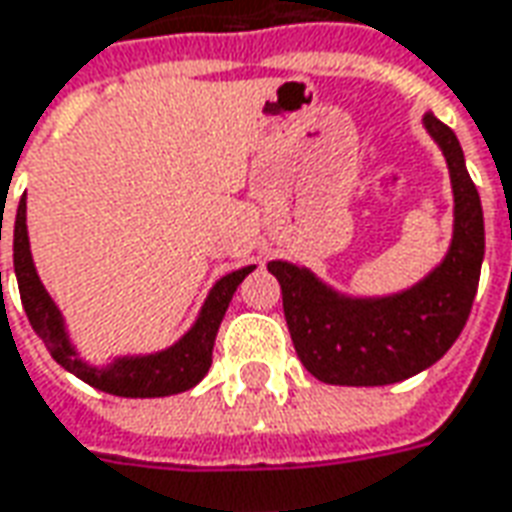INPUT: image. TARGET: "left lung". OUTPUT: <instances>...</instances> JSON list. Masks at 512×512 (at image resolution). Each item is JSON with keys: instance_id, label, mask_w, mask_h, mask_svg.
I'll return each instance as SVG.
<instances>
[{"instance_id": "8db88e82", "label": "left lung", "mask_w": 512, "mask_h": 512, "mask_svg": "<svg viewBox=\"0 0 512 512\" xmlns=\"http://www.w3.org/2000/svg\"><path fill=\"white\" fill-rule=\"evenodd\" d=\"M421 124L446 157L455 199L452 241L438 266L405 291L352 296L307 266L268 263L280 280L296 355L327 385H393L430 368L457 341L474 305L485 257L480 194L468 177L455 132L432 113H424Z\"/></svg>"}]
</instances>
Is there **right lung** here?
I'll return each mask as SVG.
<instances>
[{"instance_id": "obj_1", "label": "right lung", "mask_w": 512, "mask_h": 512, "mask_svg": "<svg viewBox=\"0 0 512 512\" xmlns=\"http://www.w3.org/2000/svg\"><path fill=\"white\" fill-rule=\"evenodd\" d=\"M13 268H16V280H19L24 313L30 318L35 335L49 349V355L55 357L66 371H71L74 377L88 382L91 388L113 393V396H127V399H155V396H171V393L194 388L213 363V343H216L221 318L232 302V293L244 282L249 271H255V266H244L216 280V285L207 293L199 316L191 324V330L185 332L180 341H174L160 352L119 355L110 363L99 366V363H91L80 355V349L71 341L66 318H63L60 307L55 305V299L49 296L38 271H35L30 235H27V196H21L16 224H13Z\"/></svg>"}]
</instances>
